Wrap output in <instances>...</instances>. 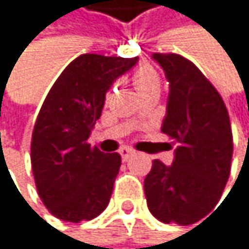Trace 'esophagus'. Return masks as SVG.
<instances>
[{
    "instance_id": "1",
    "label": "esophagus",
    "mask_w": 249,
    "mask_h": 249,
    "mask_svg": "<svg viewBox=\"0 0 249 249\" xmlns=\"http://www.w3.org/2000/svg\"><path fill=\"white\" fill-rule=\"evenodd\" d=\"M119 154H121V157H122L124 161H127L134 154V149L133 148H128V146H124V148L119 149Z\"/></svg>"
}]
</instances>
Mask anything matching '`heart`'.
I'll return each mask as SVG.
<instances>
[{
  "instance_id": "obj_1",
  "label": "heart",
  "mask_w": 249,
  "mask_h": 249,
  "mask_svg": "<svg viewBox=\"0 0 249 249\" xmlns=\"http://www.w3.org/2000/svg\"><path fill=\"white\" fill-rule=\"evenodd\" d=\"M131 82L137 94L146 89L160 88V76L151 64H140L131 74Z\"/></svg>"
}]
</instances>
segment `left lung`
Wrapping results in <instances>:
<instances>
[{
    "label": "left lung",
    "mask_w": 249,
    "mask_h": 249,
    "mask_svg": "<svg viewBox=\"0 0 249 249\" xmlns=\"http://www.w3.org/2000/svg\"><path fill=\"white\" fill-rule=\"evenodd\" d=\"M170 83L161 131L178 145L172 166L160 160L145 178L151 213L190 226L219 202L230 175L233 134L226 104L206 76L178 53H154Z\"/></svg>",
    "instance_id": "left-lung-1"
}]
</instances>
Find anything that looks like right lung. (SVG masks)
Returning <instances> with one entry per match:
<instances>
[{"label": "right lung", "mask_w": 249, "mask_h": 249, "mask_svg": "<svg viewBox=\"0 0 249 249\" xmlns=\"http://www.w3.org/2000/svg\"><path fill=\"white\" fill-rule=\"evenodd\" d=\"M136 62L79 55L43 101L33 130L31 166L43 205L62 221H89L109 205L121 155L101 152L88 139L110 85Z\"/></svg>", "instance_id": "1"}]
</instances>
